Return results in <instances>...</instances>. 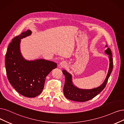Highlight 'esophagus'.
I'll return each instance as SVG.
<instances>
[{
	"mask_svg": "<svg viewBox=\"0 0 124 124\" xmlns=\"http://www.w3.org/2000/svg\"><path fill=\"white\" fill-rule=\"evenodd\" d=\"M67 65L66 64V63L65 61H62L61 62H60V63L59 64V67L60 68H63L64 67H66Z\"/></svg>",
	"mask_w": 124,
	"mask_h": 124,
	"instance_id": "34e87169",
	"label": "esophagus"
}]
</instances>
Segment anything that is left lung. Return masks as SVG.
<instances>
[{"label": "left lung", "mask_w": 124, "mask_h": 124, "mask_svg": "<svg viewBox=\"0 0 124 124\" xmlns=\"http://www.w3.org/2000/svg\"><path fill=\"white\" fill-rule=\"evenodd\" d=\"M107 47V45H106ZM105 53L109 55V67L108 72L104 82L100 86L93 89H81L76 86L72 82V76L66 70H62L65 76V84L63 88V93L65 97L70 100L76 102H84L94 98L104 89L108 80L113 69V59L110 49L108 48Z\"/></svg>", "instance_id": "obj_1"}]
</instances>
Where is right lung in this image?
<instances>
[{"instance_id":"right-lung-1","label":"right lung","mask_w":124,"mask_h":124,"mask_svg":"<svg viewBox=\"0 0 124 124\" xmlns=\"http://www.w3.org/2000/svg\"><path fill=\"white\" fill-rule=\"evenodd\" d=\"M31 34L29 30L14 38L8 46L5 58L8 81L18 93L28 98L37 97L42 93L46 77L57 66L56 63L43 59L29 61L23 57L20 49L21 39Z\"/></svg>"}]
</instances>
